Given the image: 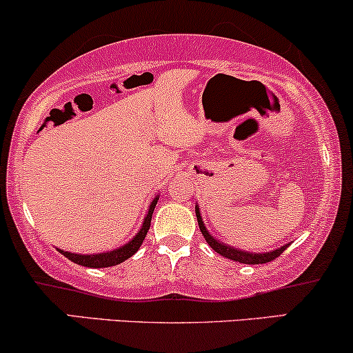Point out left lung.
<instances>
[{"label": "left lung", "instance_id": "left-lung-1", "mask_svg": "<svg viewBox=\"0 0 353 353\" xmlns=\"http://www.w3.org/2000/svg\"><path fill=\"white\" fill-rule=\"evenodd\" d=\"M196 217H198V224H199V230H201V234L206 239V242L210 243V247L214 252H217L219 255L225 256V259H230V260H236L239 263H247V265H259V263H268L272 262L273 259H276V256H280L283 252L290 247L288 245H283L280 249L273 250V252H267V254H250V252H242V250H237L234 249V247H229L225 245L223 242H217L214 237L211 236L210 232H208L206 228H204L203 221H201V214H199V208L196 206Z\"/></svg>", "mask_w": 353, "mask_h": 353}]
</instances>
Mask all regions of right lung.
Instances as JSON below:
<instances>
[{"label": "right lung", "mask_w": 353, "mask_h": 353, "mask_svg": "<svg viewBox=\"0 0 353 353\" xmlns=\"http://www.w3.org/2000/svg\"><path fill=\"white\" fill-rule=\"evenodd\" d=\"M157 204V198L152 201L150 210L147 212V217L143 219L142 229L139 230L137 236L132 239V241L125 243V245L119 247V249L111 250V252H104V254H97V255H80V254H72V252H63L59 250L60 254L67 256L68 260L75 262L78 265H83V267H90V268H103V267H114V265L124 262L128 260L129 256H132L136 252L139 250V247L142 245L143 239L147 236V230L150 228V221H152V212L155 210Z\"/></svg>", "instance_id": "1"}]
</instances>
